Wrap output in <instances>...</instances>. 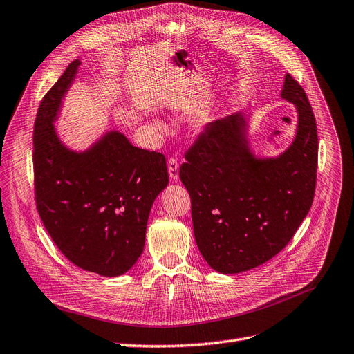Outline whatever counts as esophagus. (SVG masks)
Instances as JSON below:
<instances>
[{"mask_svg": "<svg viewBox=\"0 0 354 354\" xmlns=\"http://www.w3.org/2000/svg\"><path fill=\"white\" fill-rule=\"evenodd\" d=\"M168 174L173 180L178 178V162L174 157H171L168 160Z\"/></svg>", "mask_w": 354, "mask_h": 354, "instance_id": "esophagus-1", "label": "esophagus"}]
</instances>
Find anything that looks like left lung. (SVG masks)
Here are the masks:
<instances>
[{
    "label": "left lung",
    "instance_id": "8db88e82",
    "mask_svg": "<svg viewBox=\"0 0 354 354\" xmlns=\"http://www.w3.org/2000/svg\"><path fill=\"white\" fill-rule=\"evenodd\" d=\"M281 97L299 113L293 144L274 160H256L236 115L205 124L185 153L180 180L192 199L196 244L225 274L247 272L274 257L313 206L318 132L301 84L286 75Z\"/></svg>",
    "mask_w": 354,
    "mask_h": 354
}]
</instances>
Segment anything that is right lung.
Returning a JSON list of instances; mask_svg holds the SVG:
<instances>
[{
    "label": "right lung",
    "mask_w": 354,
    "mask_h": 354,
    "mask_svg": "<svg viewBox=\"0 0 354 354\" xmlns=\"http://www.w3.org/2000/svg\"><path fill=\"white\" fill-rule=\"evenodd\" d=\"M73 61L41 98L33 131L35 201L64 256L82 270L120 276L145 245L148 216L168 185L165 157L110 132L87 152L68 151L53 129L61 98L77 74Z\"/></svg>",
    "instance_id": "add662e5"
}]
</instances>
